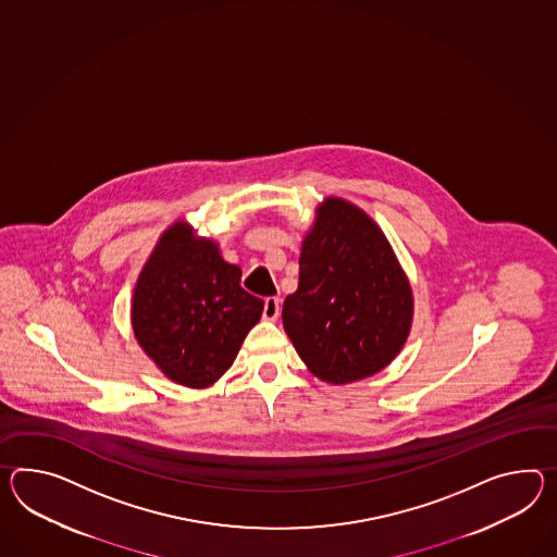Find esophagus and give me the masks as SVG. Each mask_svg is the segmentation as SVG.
Here are the masks:
<instances>
[{
  "label": "esophagus",
  "instance_id": "1",
  "mask_svg": "<svg viewBox=\"0 0 557 557\" xmlns=\"http://www.w3.org/2000/svg\"><path fill=\"white\" fill-rule=\"evenodd\" d=\"M280 310H282V299L265 298V301H263V318H265V320H270V322L277 320Z\"/></svg>",
  "mask_w": 557,
  "mask_h": 557
}]
</instances>
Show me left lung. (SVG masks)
Instances as JSON below:
<instances>
[{"mask_svg":"<svg viewBox=\"0 0 557 557\" xmlns=\"http://www.w3.org/2000/svg\"><path fill=\"white\" fill-rule=\"evenodd\" d=\"M412 313L407 273L374 219L326 197L301 242L298 289L282 312L304 364L327 384L368 379L405 348Z\"/></svg>","mask_w":557,"mask_h":557,"instance_id":"8db88e82","label":"left lung"}]
</instances>
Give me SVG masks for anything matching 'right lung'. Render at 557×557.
Instances as JSON below:
<instances>
[{
	"label": "right lung",
	"mask_w": 557,
	"mask_h": 557,
	"mask_svg": "<svg viewBox=\"0 0 557 557\" xmlns=\"http://www.w3.org/2000/svg\"><path fill=\"white\" fill-rule=\"evenodd\" d=\"M239 282L242 268L187 221L163 231L136 280L131 324L166 379L201 391L230 370L263 312Z\"/></svg>",
	"instance_id": "obj_1"
}]
</instances>
